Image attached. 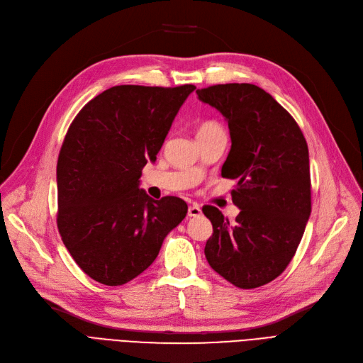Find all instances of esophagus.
I'll use <instances>...</instances> for the list:
<instances>
[{
    "label": "esophagus",
    "instance_id": "1",
    "mask_svg": "<svg viewBox=\"0 0 363 363\" xmlns=\"http://www.w3.org/2000/svg\"><path fill=\"white\" fill-rule=\"evenodd\" d=\"M200 215H201L200 206H197V204H189V206H188V216L197 218V216H200Z\"/></svg>",
    "mask_w": 363,
    "mask_h": 363
}]
</instances>
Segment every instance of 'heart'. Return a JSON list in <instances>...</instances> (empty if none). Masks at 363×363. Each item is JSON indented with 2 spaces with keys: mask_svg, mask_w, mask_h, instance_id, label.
I'll return each instance as SVG.
<instances>
[{
  "mask_svg": "<svg viewBox=\"0 0 363 363\" xmlns=\"http://www.w3.org/2000/svg\"><path fill=\"white\" fill-rule=\"evenodd\" d=\"M216 129H222L220 125H218L216 122H203L199 129H197V133H203V132H208V130H216Z\"/></svg>",
  "mask_w": 363,
  "mask_h": 363,
  "instance_id": "heart-1",
  "label": "heart"
}]
</instances>
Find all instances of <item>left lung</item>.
<instances>
[{
  "label": "left lung",
  "mask_w": 363,
  "mask_h": 363,
  "mask_svg": "<svg viewBox=\"0 0 363 363\" xmlns=\"http://www.w3.org/2000/svg\"><path fill=\"white\" fill-rule=\"evenodd\" d=\"M228 121L231 151L222 177L237 179L235 222L204 206L213 234L208 264L238 289H257L279 277L296 255L312 211L309 150L291 114L252 84L212 85L196 91Z\"/></svg>",
  "instance_id": "left-lung-1"
}]
</instances>
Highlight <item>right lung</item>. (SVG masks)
I'll return each instance as SVG.
<instances>
[{"mask_svg":"<svg viewBox=\"0 0 363 363\" xmlns=\"http://www.w3.org/2000/svg\"><path fill=\"white\" fill-rule=\"evenodd\" d=\"M194 89L111 86L67 129L57 160V228L73 260L100 284L122 285L144 272L186 215L184 200H152L138 184Z\"/></svg>","mask_w":363,"mask_h":363,"instance_id":"1","label":"right lung"}]
</instances>
